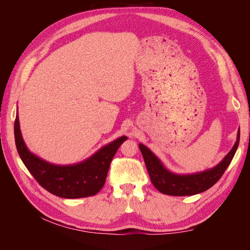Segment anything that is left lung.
<instances>
[{"instance_id":"left-lung-1","label":"left lung","mask_w":250,"mask_h":250,"mask_svg":"<svg viewBox=\"0 0 250 250\" xmlns=\"http://www.w3.org/2000/svg\"><path fill=\"white\" fill-rule=\"evenodd\" d=\"M239 141L240 129L238 130L236 143L220 163L210 169L191 174H177L168 170L160 158L148 147L143 144H139V147L144 162L146 164L150 179L158 191L171 196H191L208 190L220 179L236 153Z\"/></svg>"}]
</instances>
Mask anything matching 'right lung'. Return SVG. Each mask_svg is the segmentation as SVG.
<instances>
[{
    "label": "right lung",
    "mask_w": 250,
    "mask_h": 250,
    "mask_svg": "<svg viewBox=\"0 0 250 250\" xmlns=\"http://www.w3.org/2000/svg\"><path fill=\"white\" fill-rule=\"evenodd\" d=\"M14 138L21 160L37 183L58 197L69 199L89 197L101 190L113 156L127 140V137H120L80 163L55 165L42 160L28 149L21 132L18 112L14 122Z\"/></svg>",
    "instance_id": "right-lung-1"
}]
</instances>
